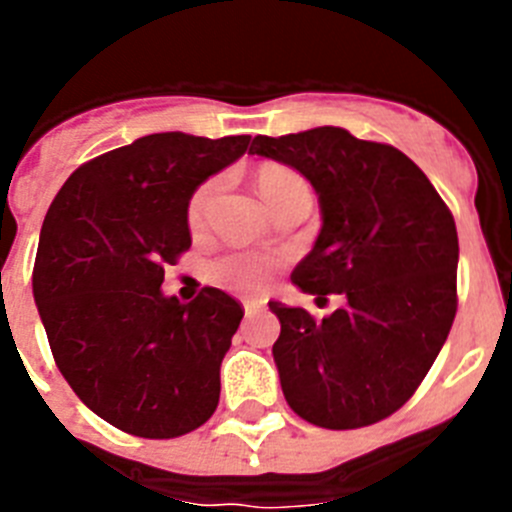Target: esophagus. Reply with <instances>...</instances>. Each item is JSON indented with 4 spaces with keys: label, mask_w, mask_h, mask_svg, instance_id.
Segmentation results:
<instances>
[{
    "label": "esophagus",
    "mask_w": 512,
    "mask_h": 512,
    "mask_svg": "<svg viewBox=\"0 0 512 512\" xmlns=\"http://www.w3.org/2000/svg\"><path fill=\"white\" fill-rule=\"evenodd\" d=\"M243 310H246V318H253L256 312L264 310V302H261V300H248V302H243Z\"/></svg>",
    "instance_id": "esophagus-1"
}]
</instances>
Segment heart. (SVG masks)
<instances>
[{"label":"heart","instance_id":"1","mask_svg":"<svg viewBox=\"0 0 512 512\" xmlns=\"http://www.w3.org/2000/svg\"><path fill=\"white\" fill-rule=\"evenodd\" d=\"M256 187H259L261 197L266 205L274 207L282 200H287L289 194L307 192V184L297 171L287 169L279 164H266L256 171ZM217 192V182L202 184L197 192L192 194V200L187 205V223L189 228L197 230L205 223L207 207ZM279 259L274 256H261V253H230L215 264V279L225 287L235 289V292H261L269 284L271 274L277 271Z\"/></svg>","mask_w":512,"mask_h":512}]
</instances>
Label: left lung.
Listing matches in <instances>:
<instances>
[{"label": "left lung", "mask_w": 512, "mask_h": 512, "mask_svg": "<svg viewBox=\"0 0 512 512\" xmlns=\"http://www.w3.org/2000/svg\"><path fill=\"white\" fill-rule=\"evenodd\" d=\"M251 153L297 169L318 194L323 225L292 284L343 297L323 320L269 302L289 408L330 431L379 423L413 397L454 323V215L405 153L343 128L256 135Z\"/></svg>", "instance_id": "obj_1"}]
</instances>
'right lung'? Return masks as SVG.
Wrapping results in <instances>:
<instances>
[{
  "label": "right lung",
  "instance_id": "right-lung-1",
  "mask_svg": "<svg viewBox=\"0 0 512 512\" xmlns=\"http://www.w3.org/2000/svg\"><path fill=\"white\" fill-rule=\"evenodd\" d=\"M248 143L143 135L79 166L45 215L33 295L53 359L79 400L130 436H184L215 413L243 307L215 287L184 305L161 284L192 246V194Z\"/></svg>",
  "mask_w": 512,
  "mask_h": 512
}]
</instances>
